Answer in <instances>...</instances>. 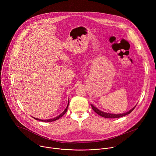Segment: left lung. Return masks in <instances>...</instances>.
<instances>
[{
	"mask_svg": "<svg viewBox=\"0 0 156 156\" xmlns=\"http://www.w3.org/2000/svg\"><path fill=\"white\" fill-rule=\"evenodd\" d=\"M91 107H92V108L93 109V110L94 111V112L98 114V115H99L100 116L102 117H104V118H108V119H115V118H120V117H124L129 114H130L132 111L134 110V108L136 107H134L132 109H131L130 110H129L128 112H125L124 114H108V113H105V112H102V111L99 110V109H98L96 107H95L93 105H91Z\"/></svg>",
	"mask_w": 156,
	"mask_h": 156,
	"instance_id": "obj_1",
	"label": "left lung"
}]
</instances>
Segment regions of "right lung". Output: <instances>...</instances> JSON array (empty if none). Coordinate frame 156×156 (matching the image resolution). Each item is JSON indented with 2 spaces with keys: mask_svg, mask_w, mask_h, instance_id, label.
I'll return each mask as SVG.
<instances>
[{
  "mask_svg": "<svg viewBox=\"0 0 156 156\" xmlns=\"http://www.w3.org/2000/svg\"><path fill=\"white\" fill-rule=\"evenodd\" d=\"M69 103H68V105H67V107H66V108H65V110L63 111V112L60 114L58 116H57V117L55 118H54V119H48V120H41V119H37V118H34L33 117L35 120H39V121H42V122H54V121H55L57 120H58V119H60V117H62L66 112V111H67V109H68V107H69Z\"/></svg>",
  "mask_w": 156,
  "mask_h": 156,
  "instance_id": "right-lung-1",
  "label": "right lung"
}]
</instances>
